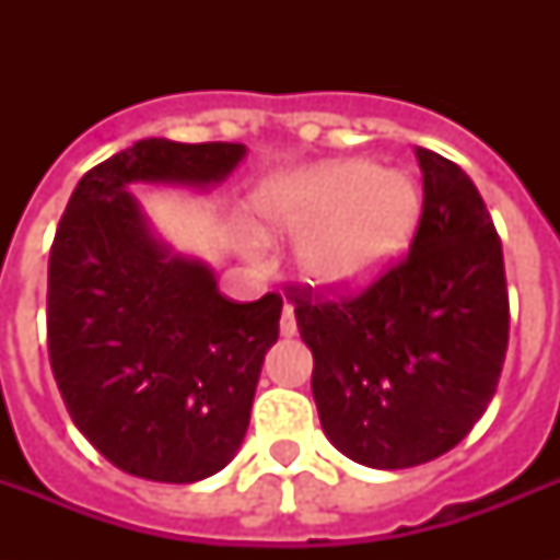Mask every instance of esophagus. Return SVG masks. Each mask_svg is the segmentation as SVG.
<instances>
[{"mask_svg": "<svg viewBox=\"0 0 560 560\" xmlns=\"http://www.w3.org/2000/svg\"><path fill=\"white\" fill-rule=\"evenodd\" d=\"M279 325H281V337H293V334H296V316H293V305H284Z\"/></svg>", "mask_w": 560, "mask_h": 560, "instance_id": "obj_1", "label": "esophagus"}]
</instances>
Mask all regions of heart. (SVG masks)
<instances>
[{
    "mask_svg": "<svg viewBox=\"0 0 560 560\" xmlns=\"http://www.w3.org/2000/svg\"><path fill=\"white\" fill-rule=\"evenodd\" d=\"M255 211L270 229L305 232L299 267L307 279L354 288L404 246L418 218V188L372 162H323L270 179L255 194Z\"/></svg>",
    "mask_w": 560,
    "mask_h": 560,
    "instance_id": "b5f03b06",
    "label": "heart"
}]
</instances>
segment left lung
Returning a JSON list of instances; mask_svg holds the SVG:
<instances>
[{
	"label": "left lung",
	"instance_id": "1",
	"mask_svg": "<svg viewBox=\"0 0 560 560\" xmlns=\"http://www.w3.org/2000/svg\"><path fill=\"white\" fill-rule=\"evenodd\" d=\"M421 218L400 261L363 290L290 284L314 354L319 421L337 451L398 470L442 456L491 404L509 349L503 246L477 186L418 148Z\"/></svg>",
	"mask_w": 560,
	"mask_h": 560
}]
</instances>
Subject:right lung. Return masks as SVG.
I'll list each match as a JSON object with an SVG mask.
<instances>
[{
    "label": "right lung",
    "instance_id": "right-lung-1",
    "mask_svg": "<svg viewBox=\"0 0 560 560\" xmlns=\"http://www.w3.org/2000/svg\"><path fill=\"white\" fill-rule=\"evenodd\" d=\"M235 142L142 139L83 174L48 253V360L74 427L116 468L197 482L226 468L249 427L281 296H220L200 261L156 244L130 183L209 186Z\"/></svg>",
    "mask_w": 560,
    "mask_h": 560
}]
</instances>
